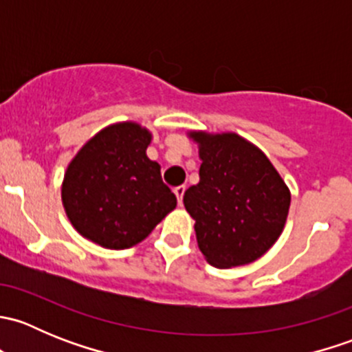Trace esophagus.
<instances>
[{"instance_id": "34e87169", "label": "esophagus", "mask_w": 352, "mask_h": 352, "mask_svg": "<svg viewBox=\"0 0 352 352\" xmlns=\"http://www.w3.org/2000/svg\"><path fill=\"white\" fill-rule=\"evenodd\" d=\"M173 192H175V196H177V202H179V204H182V199H184V192H186V187H184V186L175 187V189H173Z\"/></svg>"}]
</instances>
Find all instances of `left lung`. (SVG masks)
I'll list each match as a JSON object with an SVG mask.
<instances>
[{
	"mask_svg": "<svg viewBox=\"0 0 352 352\" xmlns=\"http://www.w3.org/2000/svg\"><path fill=\"white\" fill-rule=\"evenodd\" d=\"M199 184L184 194L197 245L214 267L250 264L281 235L289 211L286 184L267 156L239 134L192 133Z\"/></svg>",
	"mask_w": 352,
	"mask_h": 352,
	"instance_id": "8db88e82",
	"label": "left lung"
}]
</instances>
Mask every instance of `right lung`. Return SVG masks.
<instances>
[{
    "mask_svg": "<svg viewBox=\"0 0 352 352\" xmlns=\"http://www.w3.org/2000/svg\"><path fill=\"white\" fill-rule=\"evenodd\" d=\"M150 141L138 124H116L91 138L69 163L63 204L85 239L105 248H129L175 208L160 165L146 156Z\"/></svg>",
    "mask_w": 352,
    "mask_h": 352,
    "instance_id": "add662e5",
    "label": "right lung"
}]
</instances>
